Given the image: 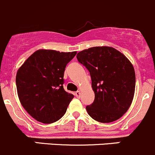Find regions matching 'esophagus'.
<instances>
[{"label": "esophagus", "mask_w": 155, "mask_h": 155, "mask_svg": "<svg viewBox=\"0 0 155 155\" xmlns=\"http://www.w3.org/2000/svg\"><path fill=\"white\" fill-rule=\"evenodd\" d=\"M74 96H75L76 97L79 98L80 96H81V93H80V91H76L75 93H74Z\"/></svg>", "instance_id": "esophagus-1"}]
</instances>
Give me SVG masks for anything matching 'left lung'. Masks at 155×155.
<instances>
[{"label":"left lung","instance_id":"1","mask_svg":"<svg viewBox=\"0 0 155 155\" xmlns=\"http://www.w3.org/2000/svg\"><path fill=\"white\" fill-rule=\"evenodd\" d=\"M77 59L90 72L95 93L93 102L86 107L89 115L101 123L120 118L129 109L136 87V74L129 59L110 47L82 50Z\"/></svg>","mask_w":155,"mask_h":155}]
</instances>
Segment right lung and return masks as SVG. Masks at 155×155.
<instances>
[{
	"instance_id": "obj_1",
	"label": "right lung",
	"mask_w": 155,
	"mask_h": 155,
	"mask_svg": "<svg viewBox=\"0 0 155 155\" xmlns=\"http://www.w3.org/2000/svg\"><path fill=\"white\" fill-rule=\"evenodd\" d=\"M77 52L39 50L18 70L16 88L21 104L32 117L44 124L59 120L74 95L64 90V71Z\"/></svg>"
}]
</instances>
